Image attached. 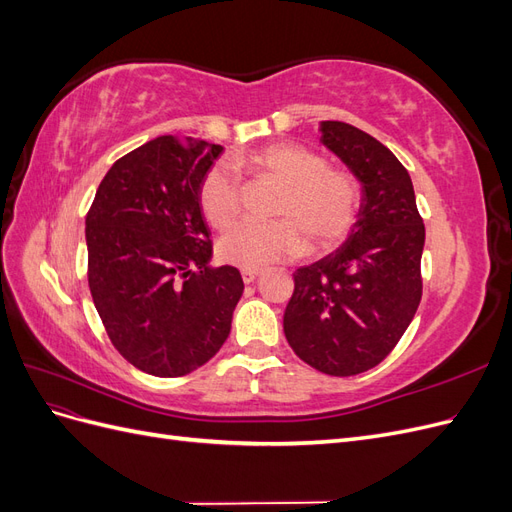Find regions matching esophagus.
Returning <instances> with one entry per match:
<instances>
[{"label": "esophagus", "mask_w": 512, "mask_h": 512, "mask_svg": "<svg viewBox=\"0 0 512 512\" xmlns=\"http://www.w3.org/2000/svg\"><path fill=\"white\" fill-rule=\"evenodd\" d=\"M241 277H243V282L245 284H252L256 277H258V271H254V269H243L241 271Z\"/></svg>", "instance_id": "1"}]
</instances>
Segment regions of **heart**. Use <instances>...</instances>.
<instances>
[{
    "mask_svg": "<svg viewBox=\"0 0 512 512\" xmlns=\"http://www.w3.org/2000/svg\"><path fill=\"white\" fill-rule=\"evenodd\" d=\"M245 170L282 185L273 213L277 222H241L226 230L218 254L239 269H265L273 262L309 252H327L342 241L356 220L361 192L348 173L329 170L327 160L299 145L277 143L250 156H235L209 168L198 203L213 228H226L239 211V175Z\"/></svg>",
    "mask_w": 512,
    "mask_h": 512,
    "instance_id": "1",
    "label": "heart"
}]
</instances>
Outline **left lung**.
Instances as JSON below:
<instances>
[{
  "instance_id": "8db88e82",
  "label": "left lung",
  "mask_w": 512,
  "mask_h": 512,
  "mask_svg": "<svg viewBox=\"0 0 512 512\" xmlns=\"http://www.w3.org/2000/svg\"><path fill=\"white\" fill-rule=\"evenodd\" d=\"M318 132L359 181L361 205L337 250L292 273L284 335L322 374L356 376L386 359L416 314L425 226L391 149L344 121H320Z\"/></svg>"
}]
</instances>
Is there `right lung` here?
I'll return each mask as SVG.
<instances>
[{"label": "right lung", "mask_w": 512, "mask_h": 512, "mask_svg": "<svg viewBox=\"0 0 512 512\" xmlns=\"http://www.w3.org/2000/svg\"><path fill=\"white\" fill-rule=\"evenodd\" d=\"M222 145L158 136L119 158L85 220L89 290L113 346L134 367L177 378L205 365L243 294L235 267H209L200 183Z\"/></svg>", "instance_id": "add662e5"}]
</instances>
